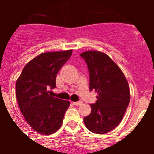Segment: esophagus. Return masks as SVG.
<instances>
[{
    "label": "esophagus",
    "mask_w": 154,
    "mask_h": 154,
    "mask_svg": "<svg viewBox=\"0 0 154 154\" xmlns=\"http://www.w3.org/2000/svg\"><path fill=\"white\" fill-rule=\"evenodd\" d=\"M82 102L79 101V102H74L73 104H74L75 106H80V105H82Z\"/></svg>",
    "instance_id": "obj_1"
}]
</instances>
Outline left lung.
Instances as JSON below:
<instances>
[{"instance_id":"8db88e82","label":"left lung","mask_w":154,"mask_h":154,"mask_svg":"<svg viewBox=\"0 0 154 154\" xmlns=\"http://www.w3.org/2000/svg\"><path fill=\"white\" fill-rule=\"evenodd\" d=\"M89 73V90L98 93L97 100L91 104L92 111L84 117L89 131L103 134L120 123L129 106L130 92L127 80L113 61L97 51L82 53Z\"/></svg>"}]
</instances>
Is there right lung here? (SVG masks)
<instances>
[{
  "mask_svg": "<svg viewBox=\"0 0 154 154\" xmlns=\"http://www.w3.org/2000/svg\"><path fill=\"white\" fill-rule=\"evenodd\" d=\"M72 51L42 53L28 62L16 82V97L27 123L38 133L49 135L61 127L70 103L51 96L58 71Z\"/></svg>",
  "mask_w": 154,
  "mask_h": 154,
  "instance_id": "1",
  "label": "right lung"
}]
</instances>
